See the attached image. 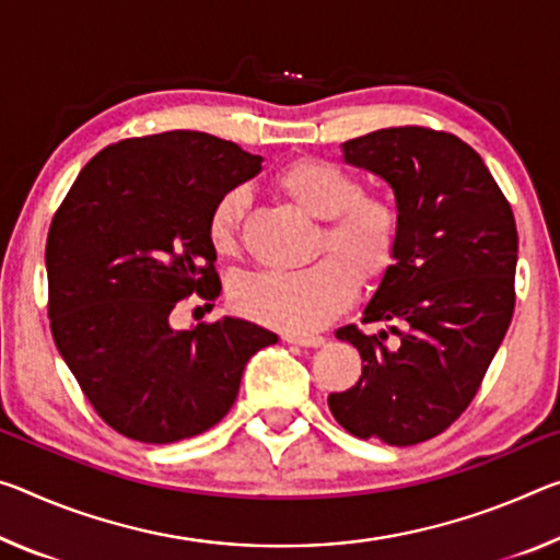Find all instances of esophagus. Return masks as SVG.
Listing matches in <instances>:
<instances>
[{
  "label": "esophagus",
  "instance_id": "obj_1",
  "mask_svg": "<svg viewBox=\"0 0 560 560\" xmlns=\"http://www.w3.org/2000/svg\"><path fill=\"white\" fill-rule=\"evenodd\" d=\"M283 341L296 343V346H306V349H318L324 346V336H301V334H283Z\"/></svg>",
  "mask_w": 560,
  "mask_h": 560
}]
</instances>
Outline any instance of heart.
Listing matches in <instances>:
<instances>
[{
  "mask_svg": "<svg viewBox=\"0 0 560 560\" xmlns=\"http://www.w3.org/2000/svg\"><path fill=\"white\" fill-rule=\"evenodd\" d=\"M277 189L306 217L324 221L316 254L322 261L301 271H266L236 283L242 314L289 334L314 331L392 269L401 244V209L384 194H363L359 176L326 159H296L277 174ZM246 197L229 191L209 217V242L219 256L238 248Z\"/></svg>",
  "mask_w": 560,
  "mask_h": 560,
  "instance_id": "b5f03b06",
  "label": "heart"
}]
</instances>
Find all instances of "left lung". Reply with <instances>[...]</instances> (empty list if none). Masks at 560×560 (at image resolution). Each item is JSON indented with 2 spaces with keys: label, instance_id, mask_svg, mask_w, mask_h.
Returning <instances> with one entry per match:
<instances>
[{
  "label": "left lung",
  "instance_id": "1",
  "mask_svg": "<svg viewBox=\"0 0 560 560\" xmlns=\"http://www.w3.org/2000/svg\"><path fill=\"white\" fill-rule=\"evenodd\" d=\"M341 152L392 186L401 209L396 261L363 308V324L399 339L341 326L336 339L357 346L363 366L328 408L353 436L413 446L466 411L509 331L516 219L483 159L446 131L378 129Z\"/></svg>",
  "mask_w": 560,
  "mask_h": 560
}]
</instances>
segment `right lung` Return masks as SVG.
Returning a JSON list of instances; mask_svg holds the SVG:
<instances>
[{
  "mask_svg": "<svg viewBox=\"0 0 560 560\" xmlns=\"http://www.w3.org/2000/svg\"><path fill=\"white\" fill-rule=\"evenodd\" d=\"M261 162L203 131L124 139L79 172L51 219V336L121 436L174 443L211 429L234 406L246 361L279 341L234 316L191 331L168 322L182 299L221 294L211 209Z\"/></svg>",
  "mask_w": 560,
  "mask_h": 560,
  "instance_id": "right-lung-1",
  "label": "right lung"
}]
</instances>
